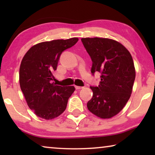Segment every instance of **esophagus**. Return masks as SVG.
<instances>
[{"label":"esophagus","instance_id":"34e87169","mask_svg":"<svg viewBox=\"0 0 155 155\" xmlns=\"http://www.w3.org/2000/svg\"><path fill=\"white\" fill-rule=\"evenodd\" d=\"M75 88H76V90H81V89H83V87H81V86L75 85Z\"/></svg>","mask_w":155,"mask_h":155}]
</instances>
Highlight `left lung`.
Segmentation results:
<instances>
[{"label": "left lung", "instance_id": "1", "mask_svg": "<svg viewBox=\"0 0 155 155\" xmlns=\"http://www.w3.org/2000/svg\"><path fill=\"white\" fill-rule=\"evenodd\" d=\"M81 41L92 61L91 73L101 74L98 87H90L93 96L87 109L101 118H111L122 111L132 93L135 78L132 56L111 39L85 38Z\"/></svg>", "mask_w": 155, "mask_h": 155}]
</instances>
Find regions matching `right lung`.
Listing matches in <instances>:
<instances>
[{"label": "right lung", "mask_w": 155, "mask_h": 155, "mask_svg": "<svg viewBox=\"0 0 155 155\" xmlns=\"http://www.w3.org/2000/svg\"><path fill=\"white\" fill-rule=\"evenodd\" d=\"M77 38L44 41L33 46L23 57L19 82L26 101L37 116L45 120L58 117L66 109L74 86L52 83L62 52L74 45Z\"/></svg>", "instance_id": "1"}]
</instances>
